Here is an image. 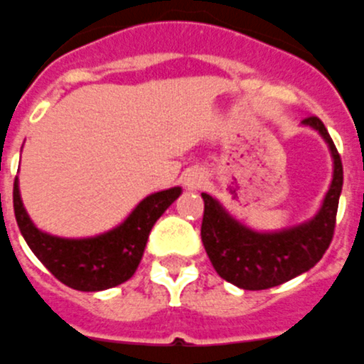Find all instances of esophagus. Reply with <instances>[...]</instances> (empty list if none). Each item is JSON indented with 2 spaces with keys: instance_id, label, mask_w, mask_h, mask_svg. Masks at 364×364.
Listing matches in <instances>:
<instances>
[{
  "instance_id": "1",
  "label": "esophagus",
  "mask_w": 364,
  "mask_h": 364,
  "mask_svg": "<svg viewBox=\"0 0 364 364\" xmlns=\"http://www.w3.org/2000/svg\"><path fill=\"white\" fill-rule=\"evenodd\" d=\"M187 185L188 187H200L202 185V176H196V173H193V176L187 177Z\"/></svg>"
}]
</instances>
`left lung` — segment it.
Segmentation results:
<instances>
[{
	"label": "left lung",
	"mask_w": 364,
	"mask_h": 364,
	"mask_svg": "<svg viewBox=\"0 0 364 364\" xmlns=\"http://www.w3.org/2000/svg\"><path fill=\"white\" fill-rule=\"evenodd\" d=\"M304 124L315 127L328 143L334 177L318 213L304 225L281 232H256L238 223L215 198L202 193V244L221 279L244 290H267L309 271L328 250L336 227L338 202L343 185L342 158L317 116Z\"/></svg>",
	"instance_id": "1"
}]
</instances>
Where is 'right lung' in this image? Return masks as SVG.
<instances>
[{"instance_id":"obj_1","label":"right lung","mask_w":364,"mask_h":364,"mask_svg":"<svg viewBox=\"0 0 364 364\" xmlns=\"http://www.w3.org/2000/svg\"><path fill=\"white\" fill-rule=\"evenodd\" d=\"M179 194L181 188L173 187L146 196L120 227L93 238H59L36 229L22 206L16 177L13 208L22 237L55 279L74 290L99 292L132 279L152 225Z\"/></svg>"}]
</instances>
